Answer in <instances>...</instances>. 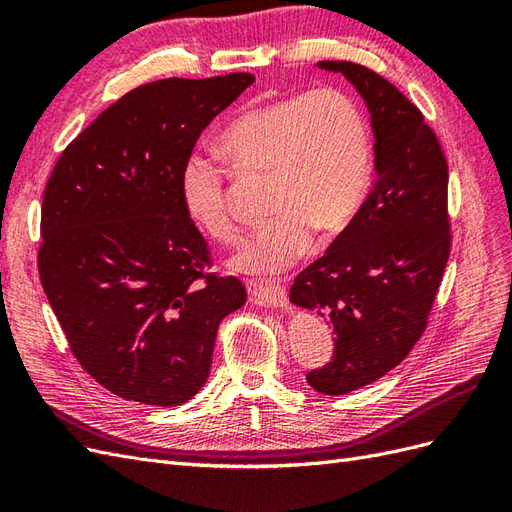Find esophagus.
I'll use <instances>...</instances> for the list:
<instances>
[{"label": "esophagus", "mask_w": 512, "mask_h": 512, "mask_svg": "<svg viewBox=\"0 0 512 512\" xmlns=\"http://www.w3.org/2000/svg\"><path fill=\"white\" fill-rule=\"evenodd\" d=\"M250 299L256 305L262 307H275V309H286L288 307V292L284 286L280 284H252L250 286Z\"/></svg>", "instance_id": "obj_1"}]
</instances>
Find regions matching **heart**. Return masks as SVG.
<instances>
[{"label":"heart","instance_id":"obj_1","mask_svg":"<svg viewBox=\"0 0 512 512\" xmlns=\"http://www.w3.org/2000/svg\"><path fill=\"white\" fill-rule=\"evenodd\" d=\"M243 173L269 175L273 218L245 237L230 267L252 275L282 273L301 260L314 230L335 235L359 211L371 183L374 149L363 111L333 89L277 98L247 108L220 136ZM179 192L190 220L215 241L235 237L224 168L203 153L185 160Z\"/></svg>","mask_w":512,"mask_h":512}]
</instances>
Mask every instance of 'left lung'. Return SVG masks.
<instances>
[{
    "label": "left lung",
    "instance_id": "obj_1",
    "mask_svg": "<svg viewBox=\"0 0 512 512\" xmlns=\"http://www.w3.org/2000/svg\"><path fill=\"white\" fill-rule=\"evenodd\" d=\"M316 68L356 89L374 134L376 179L363 205L290 288V303L335 333L333 361L309 371V386L346 395L389 374L425 331L451 250L448 166L421 111L395 85L352 61Z\"/></svg>",
    "mask_w": 512,
    "mask_h": 512
}]
</instances>
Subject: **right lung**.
Segmentation results:
<instances>
[{"instance_id":"1","label":"right lung","mask_w":512,"mask_h":512,"mask_svg":"<svg viewBox=\"0 0 512 512\" xmlns=\"http://www.w3.org/2000/svg\"><path fill=\"white\" fill-rule=\"evenodd\" d=\"M254 83L247 72L132 89L61 153L42 200L40 282L87 374L147 406L203 389L235 277L205 273L207 243L179 192L198 136Z\"/></svg>"}]
</instances>
